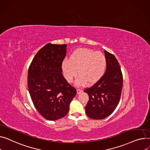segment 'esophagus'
Listing matches in <instances>:
<instances>
[{"label": "esophagus", "instance_id": "34e87169", "mask_svg": "<svg viewBox=\"0 0 150 150\" xmlns=\"http://www.w3.org/2000/svg\"><path fill=\"white\" fill-rule=\"evenodd\" d=\"M77 94H80L82 91V88H77Z\"/></svg>", "mask_w": 150, "mask_h": 150}]
</instances>
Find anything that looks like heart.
<instances>
[{
    "label": "heart",
    "instance_id": "heart-1",
    "mask_svg": "<svg viewBox=\"0 0 150 150\" xmlns=\"http://www.w3.org/2000/svg\"><path fill=\"white\" fill-rule=\"evenodd\" d=\"M107 67V60L100 52L88 48H79L70 55L69 60H64L62 68L64 75L69 82H73L78 74V85L87 82L91 84L98 81L103 74Z\"/></svg>",
    "mask_w": 150,
    "mask_h": 150
}]
</instances>
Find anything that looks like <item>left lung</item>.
<instances>
[{"label":"left lung","mask_w":150,"mask_h":150,"mask_svg":"<svg viewBox=\"0 0 150 150\" xmlns=\"http://www.w3.org/2000/svg\"><path fill=\"white\" fill-rule=\"evenodd\" d=\"M107 68L103 75L91 86L83 90L89 96L85 107L90 118L99 120L106 118L115 110L120 99L123 76L117 59L104 51Z\"/></svg>","instance_id":"8db88e82"}]
</instances>
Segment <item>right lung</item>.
Here are the masks:
<instances>
[{"instance_id":"right-lung-1","label":"right lung","mask_w":150,"mask_h":150,"mask_svg":"<svg viewBox=\"0 0 150 150\" xmlns=\"http://www.w3.org/2000/svg\"><path fill=\"white\" fill-rule=\"evenodd\" d=\"M67 45L47 43L34 57L28 71V87L33 103L48 120L65 116L77 93L62 74Z\"/></svg>"}]
</instances>
